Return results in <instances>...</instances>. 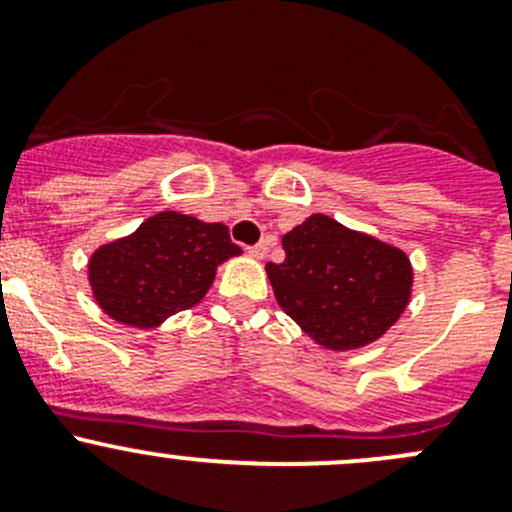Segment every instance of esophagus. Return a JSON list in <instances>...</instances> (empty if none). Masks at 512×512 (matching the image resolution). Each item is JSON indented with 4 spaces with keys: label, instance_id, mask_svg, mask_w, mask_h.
<instances>
[{
    "label": "esophagus",
    "instance_id": "1",
    "mask_svg": "<svg viewBox=\"0 0 512 512\" xmlns=\"http://www.w3.org/2000/svg\"><path fill=\"white\" fill-rule=\"evenodd\" d=\"M249 254L254 256V258H266V256H268V239H263L261 244L251 246V249H249Z\"/></svg>",
    "mask_w": 512,
    "mask_h": 512
}]
</instances>
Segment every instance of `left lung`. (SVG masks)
Masks as SVG:
<instances>
[{"mask_svg":"<svg viewBox=\"0 0 512 512\" xmlns=\"http://www.w3.org/2000/svg\"><path fill=\"white\" fill-rule=\"evenodd\" d=\"M281 244L283 263H266L278 306L328 351L378 341L411 301L408 256L331 216H308Z\"/></svg>","mask_w":512,"mask_h":512,"instance_id":"left-lung-1","label":"left lung"}]
</instances>
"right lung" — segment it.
<instances>
[{"instance_id":"add662e5","label":"right lung","mask_w":512,"mask_h":512,"mask_svg":"<svg viewBox=\"0 0 512 512\" xmlns=\"http://www.w3.org/2000/svg\"><path fill=\"white\" fill-rule=\"evenodd\" d=\"M239 254L229 226L161 211L134 234L91 254V293L114 321L154 328L196 306L214 283L216 268Z\"/></svg>"}]
</instances>
